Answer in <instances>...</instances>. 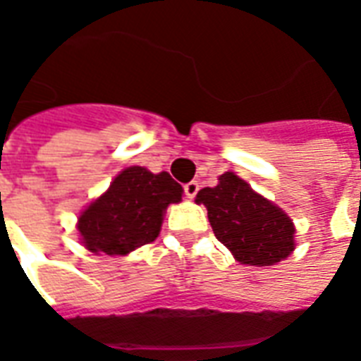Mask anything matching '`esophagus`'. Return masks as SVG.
Listing matches in <instances>:
<instances>
[{"mask_svg": "<svg viewBox=\"0 0 361 361\" xmlns=\"http://www.w3.org/2000/svg\"><path fill=\"white\" fill-rule=\"evenodd\" d=\"M197 191H199V183L197 181H189V183L183 185V193H185L188 199H193L197 195Z\"/></svg>", "mask_w": 361, "mask_h": 361, "instance_id": "esophagus-1", "label": "esophagus"}]
</instances>
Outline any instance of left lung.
<instances>
[{
    "instance_id": "1",
    "label": "left lung",
    "mask_w": 361,
    "mask_h": 361,
    "mask_svg": "<svg viewBox=\"0 0 361 361\" xmlns=\"http://www.w3.org/2000/svg\"><path fill=\"white\" fill-rule=\"evenodd\" d=\"M219 185L197 193L209 212L212 232L243 265L269 267L294 251V224L235 173L226 172Z\"/></svg>"
}]
</instances>
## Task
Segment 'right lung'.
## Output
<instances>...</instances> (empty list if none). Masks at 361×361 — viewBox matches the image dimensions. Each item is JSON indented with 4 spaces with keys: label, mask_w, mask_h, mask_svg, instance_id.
Segmentation results:
<instances>
[{
    "label": "right lung",
    "mask_w": 361,
    "mask_h": 361,
    "mask_svg": "<svg viewBox=\"0 0 361 361\" xmlns=\"http://www.w3.org/2000/svg\"><path fill=\"white\" fill-rule=\"evenodd\" d=\"M181 193V185L168 172L152 173L141 166L127 168L79 216L85 247L92 253L127 255L154 242L166 207L180 203Z\"/></svg>",
    "instance_id": "right-lung-1"
}]
</instances>
